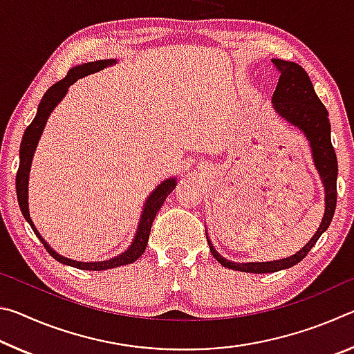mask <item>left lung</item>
I'll list each match as a JSON object with an SVG mask.
<instances>
[{
    "label": "left lung",
    "mask_w": 354,
    "mask_h": 354,
    "mask_svg": "<svg viewBox=\"0 0 354 354\" xmlns=\"http://www.w3.org/2000/svg\"><path fill=\"white\" fill-rule=\"evenodd\" d=\"M273 65L274 70L279 73L277 91H274L272 98L273 106L279 115H283L287 122L301 129L310 142L314 162L322 176L323 185H325L326 206L322 225L314 237L306 243V247H303L297 254L281 261L250 263L230 262L215 251L207 239L212 256L221 266L247 273H272L284 270V268H289L299 261H303L320 236L328 230L335 211V203H337V158H335V151L331 143V124H329L328 120L326 107L317 97L309 75L303 67H299L295 62L281 61V59H273Z\"/></svg>",
    "instance_id": "1"
}]
</instances>
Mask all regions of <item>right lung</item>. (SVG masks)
Segmentation results:
<instances>
[{
    "label": "right lung",
    "mask_w": 354,
    "mask_h": 354,
    "mask_svg": "<svg viewBox=\"0 0 354 354\" xmlns=\"http://www.w3.org/2000/svg\"><path fill=\"white\" fill-rule=\"evenodd\" d=\"M113 59H104V61H97V62H87L82 65H77V67L71 68L67 76L64 80L57 81L56 84L48 88L45 92L44 98H41L37 113H35L34 120L31 124L26 128L25 134H23L21 139V145H20V165H19V171H17V178H15V189H17V200H19L20 205V211L23 214V217L26 218V221L31 225L32 231L35 232V236L40 239V242L44 243L45 250L50 253L56 261L65 263V266H71L75 268H81V270H107V268H113V267H120V266H127V263H131L139 259V257L143 254V251L147 248L148 243V237L149 232H151V226L156 214L159 212L160 206L165 201L167 195H170V192L175 189V179H167L162 184L156 189L149 198L147 200V205L143 207L142 212V218H140V225L139 230H137V234L134 237V242L131 247L124 251V253L118 254L117 257H112L109 261H103V262H77V261H71L64 257L61 254H57L55 250H53L50 245H48L44 237L39 234V231L35 230V226L32 223L31 217H29V211H28V178H29V170H31V162H32V156H34V149L37 147V142L40 139L41 131L45 128L46 118L50 117L51 111L55 109L56 104L64 98V95L67 93L68 87L73 84L76 80L80 77H84L91 73H95V71H100L106 68L107 65H112Z\"/></svg>",
    "instance_id": "right-lung-1"
}]
</instances>
